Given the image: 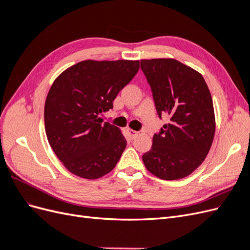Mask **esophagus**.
Here are the masks:
<instances>
[{"mask_svg": "<svg viewBox=\"0 0 250 250\" xmlns=\"http://www.w3.org/2000/svg\"><path fill=\"white\" fill-rule=\"evenodd\" d=\"M127 132H128V135H129V137H130V139H134V138L137 137V135L139 134V132H138V131L132 130V129H128V130H127Z\"/></svg>", "mask_w": 250, "mask_h": 250, "instance_id": "obj_1", "label": "esophagus"}]
</instances>
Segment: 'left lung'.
Instances as JSON below:
<instances>
[{"instance_id": "1", "label": "left lung", "mask_w": 250, "mask_h": 250, "mask_svg": "<svg viewBox=\"0 0 250 250\" xmlns=\"http://www.w3.org/2000/svg\"><path fill=\"white\" fill-rule=\"evenodd\" d=\"M157 115L169 123L154 133L152 147L142 158L158 178L188 176L208 155L215 134L213 100L201 75L175 59L141 60Z\"/></svg>"}]
</instances>
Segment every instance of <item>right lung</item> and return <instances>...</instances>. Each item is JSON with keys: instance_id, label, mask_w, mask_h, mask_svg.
<instances>
[{"instance_id": "obj_1", "label": "right lung", "mask_w": 250, "mask_h": 250, "mask_svg": "<svg viewBox=\"0 0 250 250\" xmlns=\"http://www.w3.org/2000/svg\"><path fill=\"white\" fill-rule=\"evenodd\" d=\"M140 69L139 60H84L60 74L44 103V128L64 167L86 179L116 167L126 148L119 128L99 118Z\"/></svg>"}]
</instances>
